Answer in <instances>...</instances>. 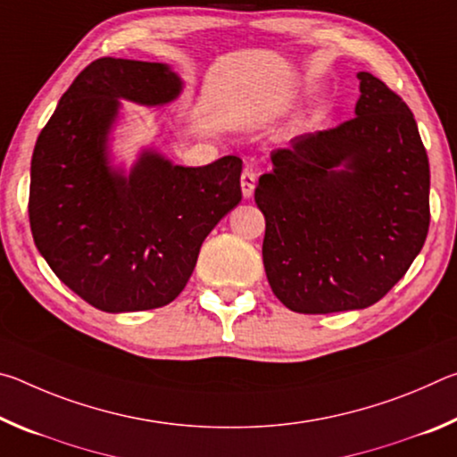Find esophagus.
I'll return each instance as SVG.
<instances>
[{
  "instance_id": "esophagus-1",
  "label": "esophagus",
  "mask_w": 457,
  "mask_h": 457,
  "mask_svg": "<svg viewBox=\"0 0 457 457\" xmlns=\"http://www.w3.org/2000/svg\"><path fill=\"white\" fill-rule=\"evenodd\" d=\"M253 189H256V173L245 169L242 173V195L245 199H250L253 195Z\"/></svg>"
}]
</instances>
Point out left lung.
<instances>
[{"label": "left lung", "instance_id": "left-lung-1", "mask_svg": "<svg viewBox=\"0 0 457 457\" xmlns=\"http://www.w3.org/2000/svg\"><path fill=\"white\" fill-rule=\"evenodd\" d=\"M354 119L272 153L256 204L268 282L294 312L361 311L381 300L429 229V161L409 106L359 72Z\"/></svg>", "mask_w": 457, "mask_h": 457}]
</instances>
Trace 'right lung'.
I'll return each mask as SVG.
<instances>
[{
    "label": "right lung",
    "instance_id": "add662e5",
    "mask_svg": "<svg viewBox=\"0 0 457 457\" xmlns=\"http://www.w3.org/2000/svg\"><path fill=\"white\" fill-rule=\"evenodd\" d=\"M183 87L163 62L100 58L76 76L36 141L28 205L36 247L98 311L175 300L204 239L242 201L234 154L183 167L146 145L129 169L114 154L122 100L165 106Z\"/></svg>",
    "mask_w": 457,
    "mask_h": 457
}]
</instances>
